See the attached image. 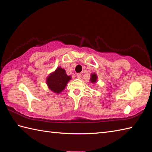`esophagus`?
I'll return each instance as SVG.
<instances>
[{
    "label": "esophagus",
    "mask_w": 152,
    "mask_h": 152,
    "mask_svg": "<svg viewBox=\"0 0 152 152\" xmlns=\"http://www.w3.org/2000/svg\"><path fill=\"white\" fill-rule=\"evenodd\" d=\"M76 77H77V78H78V79H80V78H82V74H81L80 73L77 74H76Z\"/></svg>",
    "instance_id": "34e87169"
}]
</instances>
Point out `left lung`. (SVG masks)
<instances>
[{
  "mask_svg": "<svg viewBox=\"0 0 152 152\" xmlns=\"http://www.w3.org/2000/svg\"><path fill=\"white\" fill-rule=\"evenodd\" d=\"M96 80H97V76H96V74H92V77H91V78H90L91 82H92V83H94V82H96Z\"/></svg>",
  "mask_w": 152,
  "mask_h": 152,
  "instance_id": "obj_1",
  "label": "left lung"
}]
</instances>
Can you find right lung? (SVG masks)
Returning <instances> with one entry per match:
<instances>
[{
	"mask_svg": "<svg viewBox=\"0 0 152 152\" xmlns=\"http://www.w3.org/2000/svg\"><path fill=\"white\" fill-rule=\"evenodd\" d=\"M70 79V76L67 75L65 70L59 67L54 72L50 74L46 80V82L50 89L54 92L59 94L64 89Z\"/></svg>",
	"mask_w": 152,
	"mask_h": 152,
	"instance_id": "1",
	"label": "right lung"
}]
</instances>
